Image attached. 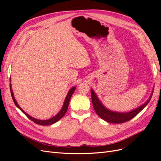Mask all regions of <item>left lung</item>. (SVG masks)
I'll list each match as a JSON object with an SVG mask.
<instances>
[{"instance_id":"1","label":"left lung","mask_w":161,"mask_h":161,"mask_svg":"<svg viewBox=\"0 0 161 161\" xmlns=\"http://www.w3.org/2000/svg\"><path fill=\"white\" fill-rule=\"evenodd\" d=\"M91 93L92 105H93V108L97 114L105 121L113 124L124 123L134 118L135 116L137 115L147 105L153 96L152 93L149 99L144 104L139 107L138 108L131 111L128 112V113H119V112L111 111L108 109H106L105 107L102 105L99 99L97 98L95 92L92 89H91Z\"/></svg>"}]
</instances>
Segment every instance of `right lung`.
Instances as JSON below:
<instances>
[{
	"label": "right lung",
	"instance_id": "obj_1",
	"mask_svg": "<svg viewBox=\"0 0 161 161\" xmlns=\"http://www.w3.org/2000/svg\"><path fill=\"white\" fill-rule=\"evenodd\" d=\"M10 89H11V96H12V98H13V100L14 101V104H15V105L17 107V108L20 109L23 113L25 114L27 118L31 119L32 121H33L34 123H36L37 124H39V125H51V124H54L56 122H57V121L58 120H60L63 116H64L65 115V114L66 113L67 111V109H68V108H69V101L70 100V98L71 97L73 94V92H75V89H76V86H74L72 87V88L69 91V92H68L67 94V96L66 97L65 99V101H64V105H63L62 108L61 109L60 111L56 115H55L54 117H53V118H50V119H47V120H40V119H37L36 118H32V117H31L30 115H28L27 114H26L25 111H24L20 107H19V105L17 104V101L15 100V99H14V95H13V91L11 89V85L10 84Z\"/></svg>",
	"mask_w": 161,
	"mask_h": 161
}]
</instances>
